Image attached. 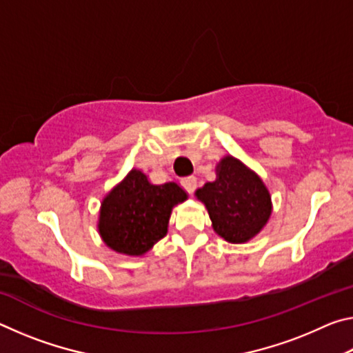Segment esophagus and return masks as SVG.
<instances>
[{
	"label": "esophagus",
	"mask_w": 353,
	"mask_h": 353,
	"mask_svg": "<svg viewBox=\"0 0 353 353\" xmlns=\"http://www.w3.org/2000/svg\"><path fill=\"white\" fill-rule=\"evenodd\" d=\"M196 177H193V176H190V177H183L182 179V187L187 190V193H193V191L196 190Z\"/></svg>",
	"instance_id": "esophagus-1"
}]
</instances>
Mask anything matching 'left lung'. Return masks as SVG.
<instances>
[{
  "label": "left lung",
  "instance_id": "8db88e82",
  "mask_svg": "<svg viewBox=\"0 0 353 353\" xmlns=\"http://www.w3.org/2000/svg\"><path fill=\"white\" fill-rule=\"evenodd\" d=\"M196 196L205 204L214 232L229 243L250 240L271 214V196L261 179L234 157L221 160L216 181Z\"/></svg>",
  "mask_w": 353,
  "mask_h": 353
}]
</instances>
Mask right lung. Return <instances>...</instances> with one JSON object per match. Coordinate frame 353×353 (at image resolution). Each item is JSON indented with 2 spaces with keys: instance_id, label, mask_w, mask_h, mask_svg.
Instances as JSON below:
<instances>
[{
  "instance_id": "1",
  "label": "right lung",
  "mask_w": 353,
  "mask_h": 353,
  "mask_svg": "<svg viewBox=\"0 0 353 353\" xmlns=\"http://www.w3.org/2000/svg\"><path fill=\"white\" fill-rule=\"evenodd\" d=\"M187 199L177 183L151 185L132 170L103 201L99 234L117 252L141 255L166 235L171 208Z\"/></svg>"
}]
</instances>
